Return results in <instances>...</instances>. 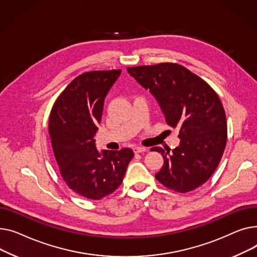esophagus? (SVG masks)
<instances>
[{"instance_id": "obj_1", "label": "esophagus", "mask_w": 257, "mask_h": 257, "mask_svg": "<svg viewBox=\"0 0 257 257\" xmlns=\"http://www.w3.org/2000/svg\"><path fill=\"white\" fill-rule=\"evenodd\" d=\"M146 148L145 147H140V146H135L134 147V153L135 154H141V153H144L146 152Z\"/></svg>"}]
</instances>
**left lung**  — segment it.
I'll return each mask as SVG.
<instances>
[{"label": "left lung", "mask_w": 257, "mask_h": 257, "mask_svg": "<svg viewBox=\"0 0 257 257\" xmlns=\"http://www.w3.org/2000/svg\"><path fill=\"white\" fill-rule=\"evenodd\" d=\"M128 73L149 90L166 122L179 128V145L161 153L164 165L156 173L159 182L178 193L203 185L213 175L227 141V123L222 102L205 81L176 63L127 67Z\"/></svg>", "instance_id": "8db88e82"}]
</instances>
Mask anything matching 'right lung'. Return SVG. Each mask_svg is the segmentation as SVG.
Returning <instances> with one entry per match:
<instances>
[{
    "label": "right lung",
    "mask_w": 257,
    "mask_h": 257,
    "mask_svg": "<svg viewBox=\"0 0 257 257\" xmlns=\"http://www.w3.org/2000/svg\"><path fill=\"white\" fill-rule=\"evenodd\" d=\"M121 69L80 74L56 99L49 120L54 155L66 185L85 198L99 200L121 185L134 158L131 148L97 152L94 135L104 97Z\"/></svg>",
    "instance_id": "1"
}]
</instances>
